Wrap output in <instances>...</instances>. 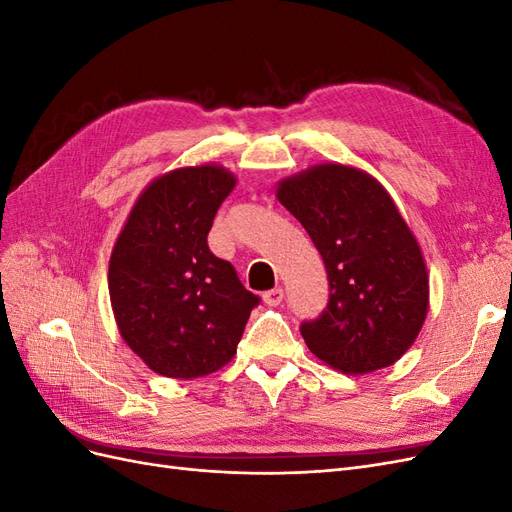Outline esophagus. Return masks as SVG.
Instances as JSON below:
<instances>
[{
	"instance_id": "obj_1",
	"label": "esophagus",
	"mask_w": 512,
	"mask_h": 512,
	"mask_svg": "<svg viewBox=\"0 0 512 512\" xmlns=\"http://www.w3.org/2000/svg\"><path fill=\"white\" fill-rule=\"evenodd\" d=\"M282 299H284V290H282V288H273V290H267L265 294H262V301H265V303L271 305V307L280 305Z\"/></svg>"
}]
</instances>
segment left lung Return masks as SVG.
<instances>
[{"instance_id": "1", "label": "left lung", "mask_w": 512, "mask_h": 512, "mask_svg": "<svg viewBox=\"0 0 512 512\" xmlns=\"http://www.w3.org/2000/svg\"><path fill=\"white\" fill-rule=\"evenodd\" d=\"M329 275V303L301 324L307 348L344 374L389 367L414 344L429 277L412 230L382 183L359 168L316 164L277 183Z\"/></svg>"}]
</instances>
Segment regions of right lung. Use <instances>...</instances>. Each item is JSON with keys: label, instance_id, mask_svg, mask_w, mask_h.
Wrapping results in <instances>:
<instances>
[{"label": "right lung", "instance_id": "right-lung-1", "mask_svg": "<svg viewBox=\"0 0 512 512\" xmlns=\"http://www.w3.org/2000/svg\"><path fill=\"white\" fill-rule=\"evenodd\" d=\"M237 177L218 164L153 179L134 203L108 262L119 333L149 369L192 380L224 367L260 303L207 245Z\"/></svg>", "mask_w": 512, "mask_h": 512}]
</instances>
